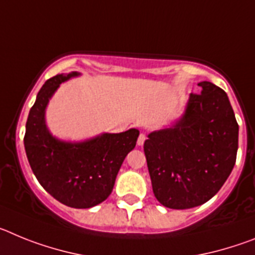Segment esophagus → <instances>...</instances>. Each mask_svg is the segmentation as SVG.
Returning a JSON list of instances; mask_svg holds the SVG:
<instances>
[{"label":"esophagus","instance_id":"obj_1","mask_svg":"<svg viewBox=\"0 0 255 255\" xmlns=\"http://www.w3.org/2000/svg\"><path fill=\"white\" fill-rule=\"evenodd\" d=\"M145 139H147V136H145V134H143V132H141L140 135H139V138H138V145H143L144 144V141H145Z\"/></svg>","mask_w":255,"mask_h":255}]
</instances>
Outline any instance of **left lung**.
<instances>
[{"label":"left lung","mask_w":255,"mask_h":255,"mask_svg":"<svg viewBox=\"0 0 255 255\" xmlns=\"http://www.w3.org/2000/svg\"><path fill=\"white\" fill-rule=\"evenodd\" d=\"M185 111L144 141L154 197L162 206L188 209L218 193L236 161L239 125L229 97L211 82H200Z\"/></svg>","instance_id":"left-lung-1"}]
</instances>
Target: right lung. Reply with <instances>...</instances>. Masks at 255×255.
Listing matches in <instances>:
<instances>
[{"label":"right lung","instance_id":"right-lung-1","mask_svg":"<svg viewBox=\"0 0 255 255\" xmlns=\"http://www.w3.org/2000/svg\"><path fill=\"white\" fill-rule=\"evenodd\" d=\"M79 75L76 71L58 74L44 83L29 111L24 145L33 173L47 193L71 208H91L112 193L124 159L135 148L139 130L102 132L83 141L53 136L46 124L47 106L61 83Z\"/></svg>","mask_w":255,"mask_h":255}]
</instances>
